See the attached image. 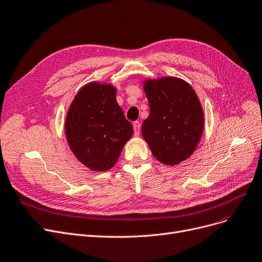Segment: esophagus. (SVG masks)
<instances>
[{
    "label": "esophagus",
    "mask_w": 262,
    "mask_h": 262,
    "mask_svg": "<svg viewBox=\"0 0 262 262\" xmlns=\"http://www.w3.org/2000/svg\"><path fill=\"white\" fill-rule=\"evenodd\" d=\"M133 126H134V134H135V136H136V137H138V136L140 135V126H141L140 122H138V121L134 122L133 123Z\"/></svg>",
    "instance_id": "34e87169"
}]
</instances>
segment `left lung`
<instances>
[{"label": "left lung", "instance_id": "1", "mask_svg": "<svg viewBox=\"0 0 262 262\" xmlns=\"http://www.w3.org/2000/svg\"><path fill=\"white\" fill-rule=\"evenodd\" d=\"M150 116L142 123V136L161 163L174 166L187 159L199 143L203 111L197 94L182 79L165 77L144 81Z\"/></svg>", "mask_w": 262, "mask_h": 262}]
</instances>
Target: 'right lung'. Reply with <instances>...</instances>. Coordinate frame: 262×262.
Here are the masks:
<instances>
[{"label": "right lung", "instance_id": "add662e5", "mask_svg": "<svg viewBox=\"0 0 262 262\" xmlns=\"http://www.w3.org/2000/svg\"><path fill=\"white\" fill-rule=\"evenodd\" d=\"M116 97L115 86L91 82L80 89L67 112V142L79 161L94 171L115 166L133 136Z\"/></svg>", "mask_w": 262, "mask_h": 262}]
</instances>
